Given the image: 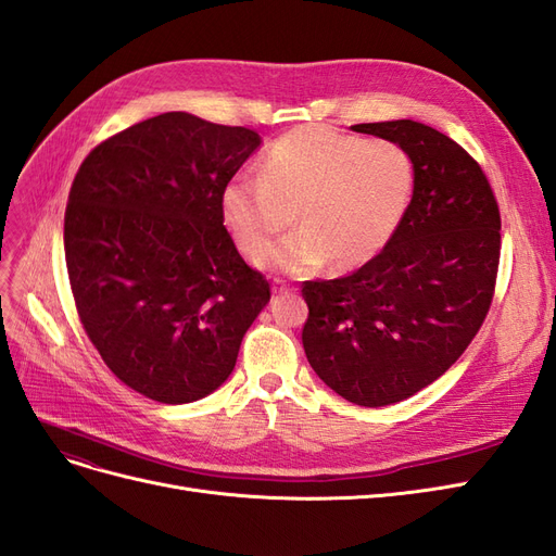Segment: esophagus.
<instances>
[{
    "instance_id": "34e87169",
    "label": "esophagus",
    "mask_w": 556,
    "mask_h": 556,
    "mask_svg": "<svg viewBox=\"0 0 556 556\" xmlns=\"http://www.w3.org/2000/svg\"><path fill=\"white\" fill-rule=\"evenodd\" d=\"M292 290H294V288H290V285L285 282V280H280V278L274 280V294H276V296H282V294H288V292H292Z\"/></svg>"
}]
</instances>
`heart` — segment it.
Masks as SVG:
<instances>
[{"mask_svg":"<svg viewBox=\"0 0 556 556\" xmlns=\"http://www.w3.org/2000/svg\"><path fill=\"white\" fill-rule=\"evenodd\" d=\"M413 185L406 148L311 125L268 148L260 176L233 178L223 208L248 260L301 276L325 262L333 268L371 262L406 215ZM296 214L302 229L269 251Z\"/></svg>","mask_w":556,"mask_h":556,"instance_id":"b5f03b06","label":"heart"}]
</instances>
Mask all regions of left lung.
Listing matches in <instances>:
<instances>
[{
  "instance_id": "obj_1",
  "label": "left lung",
  "mask_w": 556,
  "mask_h": 556,
  "mask_svg": "<svg viewBox=\"0 0 556 556\" xmlns=\"http://www.w3.org/2000/svg\"><path fill=\"white\" fill-rule=\"evenodd\" d=\"M352 129L408 150L413 199L371 262L301 285V341L336 394L380 408L425 390L476 339L496 290L501 213L482 166L439 129L413 121Z\"/></svg>"
}]
</instances>
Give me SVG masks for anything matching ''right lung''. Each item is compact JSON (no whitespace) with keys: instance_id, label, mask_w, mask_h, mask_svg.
Here are the masks:
<instances>
[{"instance_id":"obj_1","label":"right lung","mask_w":556,"mask_h":556,"mask_svg":"<svg viewBox=\"0 0 556 556\" xmlns=\"http://www.w3.org/2000/svg\"><path fill=\"white\" fill-rule=\"evenodd\" d=\"M260 146L248 127L162 113L78 166L64 211L76 313L115 378L160 403L220 387L271 299L225 229L229 180Z\"/></svg>"}]
</instances>
